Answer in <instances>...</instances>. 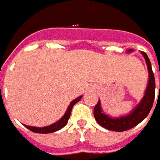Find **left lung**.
<instances>
[{"instance_id":"1","label":"left lung","mask_w":160,"mask_h":160,"mask_svg":"<svg viewBox=\"0 0 160 160\" xmlns=\"http://www.w3.org/2000/svg\"><path fill=\"white\" fill-rule=\"evenodd\" d=\"M131 51L132 50H129L128 52H131ZM142 55L146 59L148 71H149V81H148V85L146 89L143 99L141 101V102L135 108V109H133L131 114L124 117L117 119L110 118L108 115L104 114L101 109L100 101H98L97 104L94 108V116L96 122H98V124L104 128L112 130V131H116V132L127 131L134 128L135 126L140 123L150 113L155 98V78L153 71L152 70L150 60L148 58L147 53L143 52Z\"/></svg>"}]
</instances>
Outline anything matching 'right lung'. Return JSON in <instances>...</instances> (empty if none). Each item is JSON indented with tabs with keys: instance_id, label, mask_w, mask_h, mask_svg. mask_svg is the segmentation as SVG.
Instances as JSON below:
<instances>
[{
	"instance_id": "right-lung-1",
	"label": "right lung",
	"mask_w": 160,
	"mask_h": 160,
	"mask_svg": "<svg viewBox=\"0 0 160 160\" xmlns=\"http://www.w3.org/2000/svg\"><path fill=\"white\" fill-rule=\"evenodd\" d=\"M81 98H82V96H79L78 98L75 99L74 101H72L71 102V104H70V106L68 107V109L67 111H66V113H65L64 116L60 119L58 122H57L56 123L52 124V125L50 126H47V127H44V128H35V127H30V126L26 125H25V127H26L27 128L29 129V130H31L32 132H37V133H50V132H56L58 130L63 128L64 126L67 124L68 120H69L70 116H71L72 107H73L78 102H79V101L81 100Z\"/></svg>"
}]
</instances>
